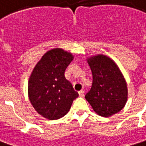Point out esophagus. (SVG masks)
Returning a JSON list of instances; mask_svg holds the SVG:
<instances>
[{"label": "esophagus", "mask_w": 146, "mask_h": 146, "mask_svg": "<svg viewBox=\"0 0 146 146\" xmlns=\"http://www.w3.org/2000/svg\"><path fill=\"white\" fill-rule=\"evenodd\" d=\"M78 94H79V97L83 98V97H84V94H85V91H84V90H81Z\"/></svg>", "instance_id": "obj_1"}]
</instances>
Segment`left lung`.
<instances>
[{
	"instance_id": "left-lung-1",
	"label": "left lung",
	"mask_w": 146,
	"mask_h": 146,
	"mask_svg": "<svg viewBox=\"0 0 146 146\" xmlns=\"http://www.w3.org/2000/svg\"><path fill=\"white\" fill-rule=\"evenodd\" d=\"M87 62L93 74V84L86 99L102 117H110L120 112L127 102L128 89L117 65L103 54L88 57Z\"/></svg>"
}]
</instances>
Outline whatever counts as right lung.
Returning <instances> with one entry per match:
<instances>
[{
	"label": "right lung",
	"mask_w": 146,
	"mask_h": 146,
	"mask_svg": "<svg viewBox=\"0 0 146 146\" xmlns=\"http://www.w3.org/2000/svg\"><path fill=\"white\" fill-rule=\"evenodd\" d=\"M73 60L71 52L60 48L46 52L36 63L28 83V94L35 110L48 120L64 117L78 94L65 77Z\"/></svg>",
	"instance_id": "right-lung-1"
}]
</instances>
